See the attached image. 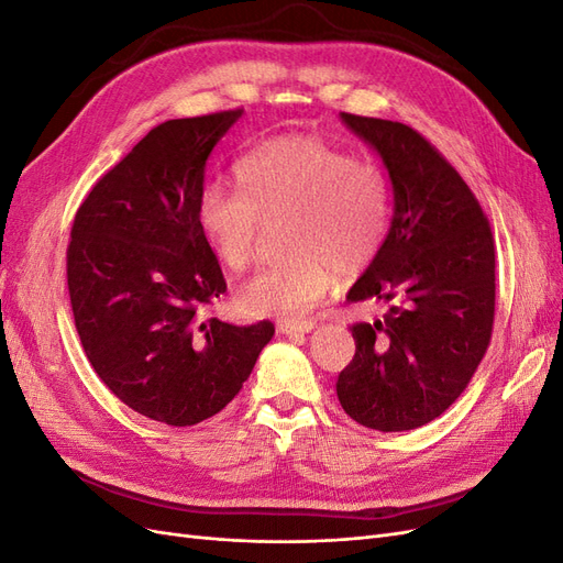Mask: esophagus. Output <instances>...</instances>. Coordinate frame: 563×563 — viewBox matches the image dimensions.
<instances>
[{
	"mask_svg": "<svg viewBox=\"0 0 563 563\" xmlns=\"http://www.w3.org/2000/svg\"><path fill=\"white\" fill-rule=\"evenodd\" d=\"M314 329V321H300V323H294V321H279L277 323V331L282 335H305L310 333Z\"/></svg>",
	"mask_w": 563,
	"mask_h": 563,
	"instance_id": "1",
	"label": "esophagus"
}]
</instances>
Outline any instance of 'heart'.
<instances>
[{"label":"heart","mask_w":563,"mask_h":563,"mask_svg":"<svg viewBox=\"0 0 563 563\" xmlns=\"http://www.w3.org/2000/svg\"><path fill=\"white\" fill-rule=\"evenodd\" d=\"M244 190L203 187L197 218L225 267L246 269L263 220L286 216V261L261 269L236 291L253 317L298 321L329 291L333 269L352 277L376 258L389 225V185L376 164L356 162L317 135H279L236 166Z\"/></svg>","instance_id":"1"}]
</instances>
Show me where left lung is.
<instances>
[{"label": "left lung", "mask_w": 563, "mask_h": 563, "mask_svg": "<svg viewBox=\"0 0 563 563\" xmlns=\"http://www.w3.org/2000/svg\"><path fill=\"white\" fill-rule=\"evenodd\" d=\"M380 157L391 185L385 242L347 291L383 300L373 323H354V360L335 389L364 428L406 432L439 418L463 395L490 343L496 251L467 183L418 131L340 112Z\"/></svg>", "instance_id": "1"}]
</instances>
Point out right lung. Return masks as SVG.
<instances>
[{"mask_svg": "<svg viewBox=\"0 0 563 563\" xmlns=\"http://www.w3.org/2000/svg\"><path fill=\"white\" fill-rule=\"evenodd\" d=\"M242 114L152 129L84 199L67 246L75 327L98 378L174 428L223 411L275 335L269 321L199 317L228 288L197 218L203 174Z\"/></svg>", "mask_w": 563, "mask_h": 563, "instance_id": "add662e5", "label": "right lung"}]
</instances>
